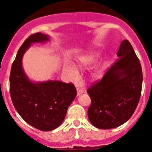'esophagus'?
Returning a JSON list of instances; mask_svg holds the SVG:
<instances>
[{"mask_svg":"<svg viewBox=\"0 0 152 152\" xmlns=\"http://www.w3.org/2000/svg\"><path fill=\"white\" fill-rule=\"evenodd\" d=\"M83 93H84V90H82L81 88H77V96H80V94H82Z\"/></svg>","mask_w":152,"mask_h":152,"instance_id":"1","label":"esophagus"}]
</instances>
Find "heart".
<instances>
[{
	"mask_svg": "<svg viewBox=\"0 0 152 152\" xmlns=\"http://www.w3.org/2000/svg\"><path fill=\"white\" fill-rule=\"evenodd\" d=\"M98 57L97 53H90V54L86 55L84 56H81L78 58L77 60V64L80 68H87V67L90 66L92 64L96 61V58ZM70 74H71V76L72 77H75V72H74L73 70H70ZM102 69L100 67H97L96 69L94 70V72H93V77H98L101 75Z\"/></svg>",
	"mask_w": 152,
	"mask_h": 152,
	"instance_id": "heart-1",
	"label": "heart"
}]
</instances>
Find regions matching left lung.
Listing matches in <instances>:
<instances>
[{"label": "left lung", "instance_id": "left-lung-1", "mask_svg": "<svg viewBox=\"0 0 152 152\" xmlns=\"http://www.w3.org/2000/svg\"><path fill=\"white\" fill-rule=\"evenodd\" d=\"M117 56L100 82L88 90L91 99L88 119L101 129L116 128L128 121L141 96L142 66L127 39L120 44Z\"/></svg>", "mask_w": 152, "mask_h": 152}]
</instances>
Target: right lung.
Returning a JSON list of instances; mask_svg holds the SVG:
<instances>
[{
    "label": "right lung",
    "mask_w": 152,
    "mask_h": 152,
    "mask_svg": "<svg viewBox=\"0 0 152 152\" xmlns=\"http://www.w3.org/2000/svg\"><path fill=\"white\" fill-rule=\"evenodd\" d=\"M49 40V35L42 33L28 37L17 52L10 75V96L16 110L28 124L41 131L58 127L77 95L72 83L52 80L35 82L24 72L23 57L31 45Z\"/></svg>",
    "instance_id": "1"
}]
</instances>
